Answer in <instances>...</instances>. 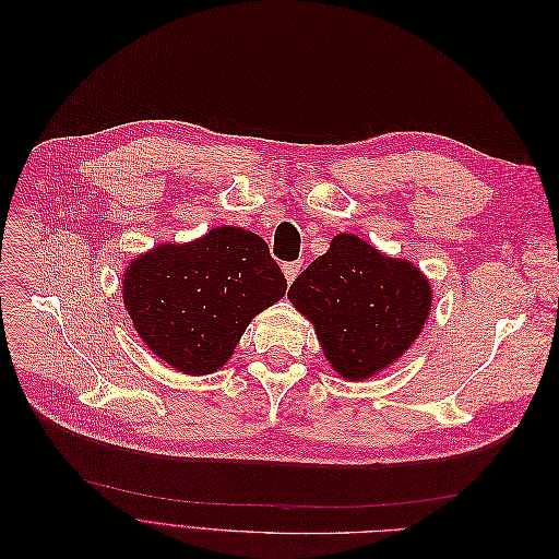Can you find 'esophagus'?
<instances>
[{
	"instance_id": "1",
	"label": "esophagus",
	"mask_w": 559,
	"mask_h": 559,
	"mask_svg": "<svg viewBox=\"0 0 559 559\" xmlns=\"http://www.w3.org/2000/svg\"><path fill=\"white\" fill-rule=\"evenodd\" d=\"M302 270V263L300 261H292V263H284V277H286V282H294L296 277H298V273Z\"/></svg>"
}]
</instances>
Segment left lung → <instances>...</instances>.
<instances>
[{
  "instance_id": "obj_1",
  "label": "left lung",
  "mask_w": 559,
  "mask_h": 559,
  "mask_svg": "<svg viewBox=\"0 0 559 559\" xmlns=\"http://www.w3.org/2000/svg\"><path fill=\"white\" fill-rule=\"evenodd\" d=\"M289 300L314 324L337 373L364 380L415 343L431 308V289L415 265L343 233L296 277Z\"/></svg>"
}]
</instances>
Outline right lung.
Segmentation results:
<instances>
[{
  "label": "right lung",
  "mask_w": 559,
  "mask_h": 559,
  "mask_svg": "<svg viewBox=\"0 0 559 559\" xmlns=\"http://www.w3.org/2000/svg\"><path fill=\"white\" fill-rule=\"evenodd\" d=\"M284 292L286 280L267 245L233 226L148 251L123 280L126 308L142 341L189 376L222 368L251 317Z\"/></svg>",
  "instance_id": "add662e5"
}]
</instances>
